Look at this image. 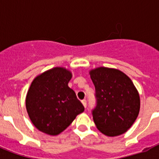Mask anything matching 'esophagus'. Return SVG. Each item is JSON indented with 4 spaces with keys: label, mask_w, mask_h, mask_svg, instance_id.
Returning a JSON list of instances; mask_svg holds the SVG:
<instances>
[{
    "label": "esophagus",
    "mask_w": 159,
    "mask_h": 159,
    "mask_svg": "<svg viewBox=\"0 0 159 159\" xmlns=\"http://www.w3.org/2000/svg\"><path fill=\"white\" fill-rule=\"evenodd\" d=\"M82 103H83V105H84V107L86 108L87 107V100H86V99H83Z\"/></svg>",
    "instance_id": "esophagus-1"
}]
</instances>
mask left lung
I'll return each instance as SVG.
<instances>
[{"instance_id": "left-lung-1", "label": "left lung", "mask_w": 159, "mask_h": 159, "mask_svg": "<svg viewBox=\"0 0 159 159\" xmlns=\"http://www.w3.org/2000/svg\"><path fill=\"white\" fill-rule=\"evenodd\" d=\"M89 73L95 88L96 106L92 116L96 127L111 137L123 134L139 113L140 98L134 84L115 68L97 67Z\"/></svg>"}]
</instances>
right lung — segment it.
Segmentation results:
<instances>
[{"label":"right lung","mask_w":159,"mask_h":159,"mask_svg":"<svg viewBox=\"0 0 159 159\" xmlns=\"http://www.w3.org/2000/svg\"><path fill=\"white\" fill-rule=\"evenodd\" d=\"M72 74L64 67L44 71L33 80L25 104L31 121L40 131L57 135L64 131L84 107L68 87Z\"/></svg>","instance_id":"add662e5"}]
</instances>
